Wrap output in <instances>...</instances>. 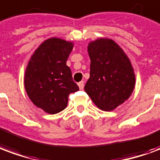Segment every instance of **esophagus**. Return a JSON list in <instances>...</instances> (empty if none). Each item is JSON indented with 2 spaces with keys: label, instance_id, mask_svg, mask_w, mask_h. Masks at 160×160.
<instances>
[{
  "label": "esophagus",
  "instance_id": "1",
  "mask_svg": "<svg viewBox=\"0 0 160 160\" xmlns=\"http://www.w3.org/2000/svg\"><path fill=\"white\" fill-rule=\"evenodd\" d=\"M78 86H79V88L80 90H83L84 89V81H80L78 83Z\"/></svg>",
  "mask_w": 160,
  "mask_h": 160
}]
</instances>
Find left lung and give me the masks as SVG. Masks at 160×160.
Instances as JSON below:
<instances>
[{
	"label": "left lung",
	"instance_id": "1",
	"mask_svg": "<svg viewBox=\"0 0 160 160\" xmlns=\"http://www.w3.org/2000/svg\"><path fill=\"white\" fill-rule=\"evenodd\" d=\"M90 78L85 91L98 108L113 111L133 92L136 77L130 59L111 39L99 38L88 44Z\"/></svg>",
	"mask_w": 160,
	"mask_h": 160
}]
</instances>
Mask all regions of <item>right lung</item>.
I'll return each instance as SVG.
<instances>
[{"instance_id":"obj_1","label":"right lung","mask_w":160,"mask_h":160,"mask_svg":"<svg viewBox=\"0 0 160 160\" xmlns=\"http://www.w3.org/2000/svg\"><path fill=\"white\" fill-rule=\"evenodd\" d=\"M74 44L57 37L39 46L29 59L24 74V87L35 106L55 114L67 107L68 95L79 91L66 62Z\"/></svg>"}]
</instances>
